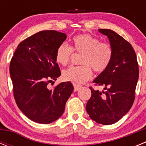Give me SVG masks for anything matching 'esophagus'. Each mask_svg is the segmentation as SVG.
<instances>
[{
	"mask_svg": "<svg viewBox=\"0 0 146 146\" xmlns=\"http://www.w3.org/2000/svg\"><path fill=\"white\" fill-rule=\"evenodd\" d=\"M80 88H81V86H79V85L74 84V91H79Z\"/></svg>",
	"mask_w": 146,
	"mask_h": 146,
	"instance_id": "34e87169",
	"label": "esophagus"
}]
</instances>
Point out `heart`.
<instances>
[{
	"label": "heart",
	"mask_w": 146,
	"mask_h": 146,
	"mask_svg": "<svg viewBox=\"0 0 146 146\" xmlns=\"http://www.w3.org/2000/svg\"><path fill=\"white\" fill-rule=\"evenodd\" d=\"M73 51L82 54L80 60L82 66H70L63 72L66 81L80 84L91 79L92 69L102 73L109 67L113 56L111 45L88 33L77 35L72 39V47L66 44L59 45L55 52V60L61 66L70 62Z\"/></svg>",
	"instance_id": "obj_1"
}]
</instances>
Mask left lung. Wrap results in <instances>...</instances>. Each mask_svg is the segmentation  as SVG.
Segmentation results:
<instances>
[{
    "mask_svg": "<svg viewBox=\"0 0 146 146\" xmlns=\"http://www.w3.org/2000/svg\"><path fill=\"white\" fill-rule=\"evenodd\" d=\"M107 36L113 50L109 67L93 82L104 91L90 87L91 96L86 111L93 121L110 125L119 121L133 104L139 77L138 63L133 47L126 40L110 29H99Z\"/></svg>",
    "mask_w": 146,
    "mask_h": 146,
    "instance_id": "obj_1",
    "label": "left lung"
}]
</instances>
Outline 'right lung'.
Returning <instances> with one entry per match:
<instances>
[{"label": "right lung", "instance_id": "add662e5", "mask_svg": "<svg viewBox=\"0 0 146 146\" xmlns=\"http://www.w3.org/2000/svg\"><path fill=\"white\" fill-rule=\"evenodd\" d=\"M66 35L42 31L20 42L10 62L13 92L18 108L31 121L47 124L58 119L74 87L63 82L53 89L48 84L60 76L55 52Z\"/></svg>", "mask_w": 146, "mask_h": 146}]
</instances>
